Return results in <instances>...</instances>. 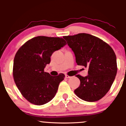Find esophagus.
<instances>
[{
	"instance_id": "34e87169",
	"label": "esophagus",
	"mask_w": 126,
	"mask_h": 126,
	"mask_svg": "<svg viewBox=\"0 0 126 126\" xmlns=\"http://www.w3.org/2000/svg\"><path fill=\"white\" fill-rule=\"evenodd\" d=\"M65 77H66V78H67V79H69V78H71V76H69V75H65Z\"/></svg>"
}]
</instances>
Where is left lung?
<instances>
[{
    "label": "left lung",
    "mask_w": 126,
    "mask_h": 126,
    "mask_svg": "<svg viewBox=\"0 0 126 126\" xmlns=\"http://www.w3.org/2000/svg\"><path fill=\"white\" fill-rule=\"evenodd\" d=\"M63 38L74 52L77 64L88 68V76H76L80 83L75 94L88 102L99 100L110 90L117 72L114 50L100 38L86 33Z\"/></svg>",
    "instance_id": "left-lung-1"
}]
</instances>
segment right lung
I'll return each mask as SVG.
<instances>
[{
	"label": "right lung",
	"mask_w": 126,
	"mask_h": 126,
	"mask_svg": "<svg viewBox=\"0 0 126 126\" xmlns=\"http://www.w3.org/2000/svg\"><path fill=\"white\" fill-rule=\"evenodd\" d=\"M66 44L62 38L38 36L26 42L16 53L14 81L22 96L31 104H45L57 93L65 75L60 73L53 76L44 69L50 63L52 54Z\"/></svg>",
	"instance_id": "1"
}]
</instances>
